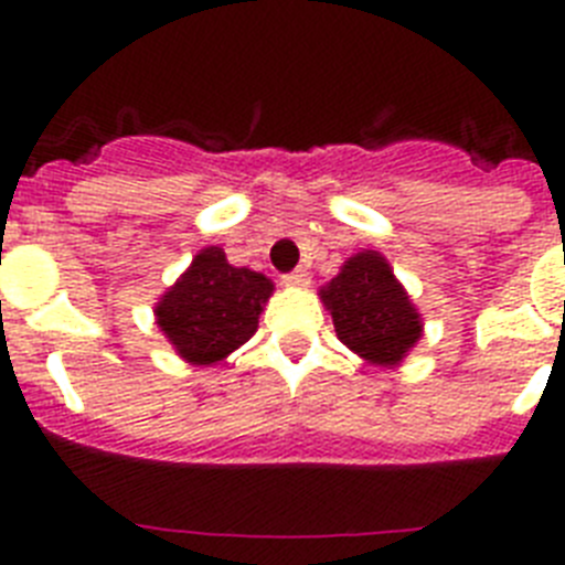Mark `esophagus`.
Listing matches in <instances>:
<instances>
[{
  "label": "esophagus",
  "instance_id": "obj_1",
  "mask_svg": "<svg viewBox=\"0 0 565 565\" xmlns=\"http://www.w3.org/2000/svg\"><path fill=\"white\" fill-rule=\"evenodd\" d=\"M282 282H286V286H291V288H306L308 282H311V274H308L306 268H297V271L286 274V277H282Z\"/></svg>",
  "mask_w": 565,
  "mask_h": 565
}]
</instances>
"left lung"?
<instances>
[{"label":"left lung","instance_id":"left-lung-1","mask_svg":"<svg viewBox=\"0 0 565 565\" xmlns=\"http://www.w3.org/2000/svg\"><path fill=\"white\" fill-rule=\"evenodd\" d=\"M328 311L342 339L359 356L376 364L402 362L422 337V319L393 277L387 259L362 252L322 288Z\"/></svg>","mask_w":565,"mask_h":565}]
</instances>
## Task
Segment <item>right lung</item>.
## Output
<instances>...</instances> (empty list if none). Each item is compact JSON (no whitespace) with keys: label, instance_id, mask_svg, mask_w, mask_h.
I'll return each instance as SVG.
<instances>
[{"label":"right lung","instance_id":"right-lung-1","mask_svg":"<svg viewBox=\"0 0 565 565\" xmlns=\"http://www.w3.org/2000/svg\"><path fill=\"white\" fill-rule=\"evenodd\" d=\"M271 279L228 266L223 248H203L154 308L174 351L192 364L221 362L254 337Z\"/></svg>","mask_w":565,"mask_h":565}]
</instances>
